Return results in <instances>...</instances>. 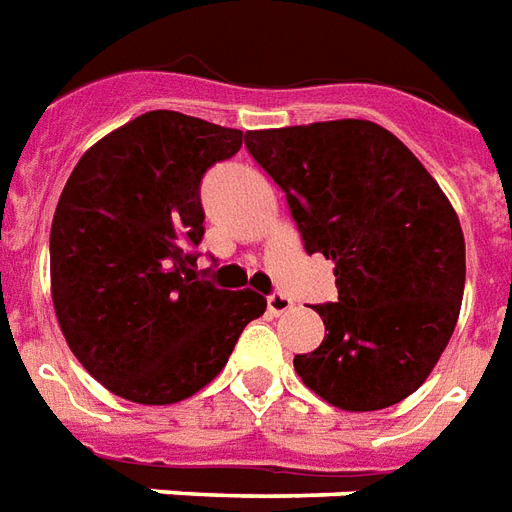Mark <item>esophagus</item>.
<instances>
[{
  "mask_svg": "<svg viewBox=\"0 0 512 512\" xmlns=\"http://www.w3.org/2000/svg\"><path fill=\"white\" fill-rule=\"evenodd\" d=\"M293 309V298H287V295L282 293H274V295H268V312L271 314H287Z\"/></svg>",
  "mask_w": 512,
  "mask_h": 512,
  "instance_id": "esophagus-1",
  "label": "esophagus"
}]
</instances>
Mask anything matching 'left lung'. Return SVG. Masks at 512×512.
Returning <instances> with one entry per match:
<instances>
[{
  "mask_svg": "<svg viewBox=\"0 0 512 512\" xmlns=\"http://www.w3.org/2000/svg\"><path fill=\"white\" fill-rule=\"evenodd\" d=\"M309 255L333 260L336 304L295 372L347 412L385 410L426 382L456 328L467 252L456 208L393 132L366 119L249 130Z\"/></svg>",
  "mask_w": 512,
  "mask_h": 512,
  "instance_id": "obj_1",
  "label": "left lung"
}]
</instances>
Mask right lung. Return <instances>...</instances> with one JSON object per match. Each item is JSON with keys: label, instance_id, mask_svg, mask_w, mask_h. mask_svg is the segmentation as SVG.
<instances>
[{"label": "right lung", "instance_id": "1", "mask_svg": "<svg viewBox=\"0 0 512 512\" xmlns=\"http://www.w3.org/2000/svg\"><path fill=\"white\" fill-rule=\"evenodd\" d=\"M241 143V130L149 111L97 140L64 184L51 225L56 320L83 369L121 399L195 396L266 312L249 287L192 282L200 179Z\"/></svg>", "mask_w": 512, "mask_h": 512}]
</instances>
